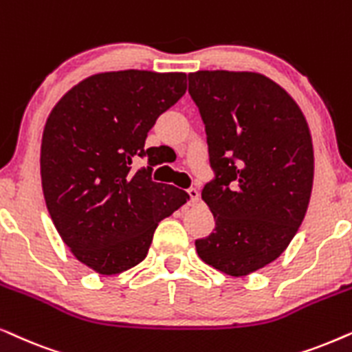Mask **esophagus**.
<instances>
[{"mask_svg": "<svg viewBox=\"0 0 352 352\" xmlns=\"http://www.w3.org/2000/svg\"><path fill=\"white\" fill-rule=\"evenodd\" d=\"M186 191H188V195H190V204L198 206L201 203V196H199L198 188H193V186H191V188H188Z\"/></svg>", "mask_w": 352, "mask_h": 352, "instance_id": "obj_1", "label": "esophagus"}]
</instances>
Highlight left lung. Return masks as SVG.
I'll return each instance as SVG.
<instances>
[{
  "label": "left lung",
  "instance_id": "8db88e82",
  "mask_svg": "<svg viewBox=\"0 0 352 352\" xmlns=\"http://www.w3.org/2000/svg\"><path fill=\"white\" fill-rule=\"evenodd\" d=\"M208 137L214 179L203 188L215 228L196 240L206 264L245 277L287 250L306 215L314 149L306 117L265 75L188 74Z\"/></svg>",
  "mask_w": 352,
  "mask_h": 352
}]
</instances>
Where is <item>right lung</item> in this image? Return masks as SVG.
I'll use <instances>...</instances> for the list:
<instances>
[{
  "label": "right lung",
  "instance_id": "obj_1",
  "mask_svg": "<svg viewBox=\"0 0 352 352\" xmlns=\"http://www.w3.org/2000/svg\"><path fill=\"white\" fill-rule=\"evenodd\" d=\"M186 91V74H96L60 98L41 140V185L56 230L101 275L140 264L162 219L190 196L157 184L156 148H144L157 117ZM138 157L150 166L131 172Z\"/></svg>",
  "mask_w": 352,
  "mask_h": 352
}]
</instances>
